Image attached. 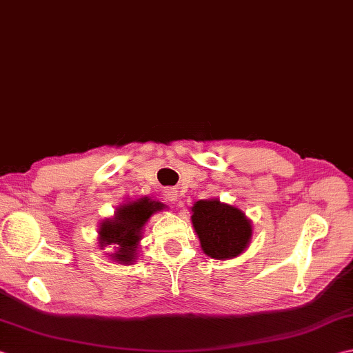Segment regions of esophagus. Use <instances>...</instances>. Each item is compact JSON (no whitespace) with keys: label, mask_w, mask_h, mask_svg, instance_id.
I'll list each match as a JSON object with an SVG mask.
<instances>
[{"label":"esophagus","mask_w":353,"mask_h":353,"mask_svg":"<svg viewBox=\"0 0 353 353\" xmlns=\"http://www.w3.org/2000/svg\"><path fill=\"white\" fill-rule=\"evenodd\" d=\"M165 197H167L168 202H176V200H177V192L174 190H167V191H165Z\"/></svg>","instance_id":"esophagus-1"}]
</instances>
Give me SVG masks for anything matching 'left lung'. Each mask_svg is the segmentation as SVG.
<instances>
[{"label": "left lung", "instance_id": "1", "mask_svg": "<svg viewBox=\"0 0 353 353\" xmlns=\"http://www.w3.org/2000/svg\"><path fill=\"white\" fill-rule=\"evenodd\" d=\"M191 211V222L200 246L211 259H234L250 245L252 225L236 206L222 203L219 199H208L199 200Z\"/></svg>", "mask_w": 353, "mask_h": 353}]
</instances>
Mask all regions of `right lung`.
Segmentation results:
<instances>
[{"mask_svg":"<svg viewBox=\"0 0 353 353\" xmlns=\"http://www.w3.org/2000/svg\"><path fill=\"white\" fill-rule=\"evenodd\" d=\"M165 205L150 197L131 200L116 208L112 219L99 225L101 250L112 245L114 252L110 255L121 265H131L136 260V251L142 239V230L154 212L162 211Z\"/></svg>","mask_w":353,"mask_h":353,"instance_id":"add662e5","label":"right lung"}]
</instances>
